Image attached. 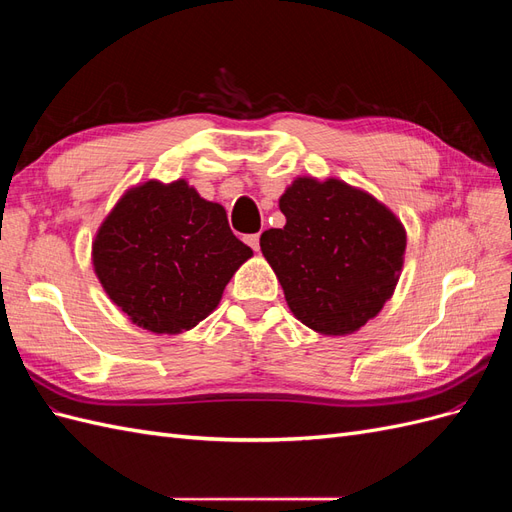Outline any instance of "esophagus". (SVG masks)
Returning <instances> with one entry per match:
<instances>
[{
    "instance_id": "obj_1",
    "label": "esophagus",
    "mask_w": 512,
    "mask_h": 512,
    "mask_svg": "<svg viewBox=\"0 0 512 512\" xmlns=\"http://www.w3.org/2000/svg\"><path fill=\"white\" fill-rule=\"evenodd\" d=\"M245 243L250 245L254 252H258V250H260V235H258V232H256V235H247V237H245Z\"/></svg>"
}]
</instances>
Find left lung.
<instances>
[{
	"instance_id": "8db88e82",
	"label": "left lung",
	"mask_w": 512,
	"mask_h": 512,
	"mask_svg": "<svg viewBox=\"0 0 512 512\" xmlns=\"http://www.w3.org/2000/svg\"><path fill=\"white\" fill-rule=\"evenodd\" d=\"M280 209L286 226L262 232L260 250L292 314L324 335L361 329L391 299L404 265L399 220L337 179H297Z\"/></svg>"
}]
</instances>
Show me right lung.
Instances as JSON below:
<instances>
[{
    "label": "right lung",
    "mask_w": 512,
    "mask_h": 512,
    "mask_svg": "<svg viewBox=\"0 0 512 512\" xmlns=\"http://www.w3.org/2000/svg\"><path fill=\"white\" fill-rule=\"evenodd\" d=\"M250 256L232 235L224 207L185 181L138 185L119 200L94 243V267L108 297L153 333L196 327Z\"/></svg>",
    "instance_id": "1"
}]
</instances>
